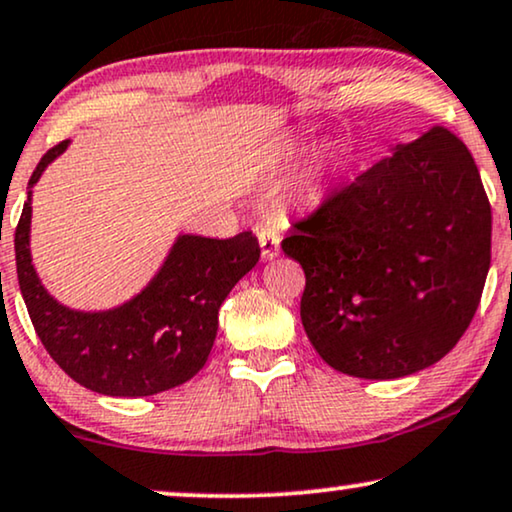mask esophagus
I'll use <instances>...</instances> for the list:
<instances>
[{
    "label": "esophagus",
    "instance_id": "esophagus-1",
    "mask_svg": "<svg viewBox=\"0 0 512 512\" xmlns=\"http://www.w3.org/2000/svg\"><path fill=\"white\" fill-rule=\"evenodd\" d=\"M257 238H260L264 260H274V257H278V252H281V236H278L276 229L262 227L257 231Z\"/></svg>",
    "mask_w": 512,
    "mask_h": 512
}]
</instances>
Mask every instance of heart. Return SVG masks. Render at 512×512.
I'll return each instance as SVG.
<instances>
[{
  "label": "heart",
  "instance_id": "b5f03b06",
  "mask_svg": "<svg viewBox=\"0 0 512 512\" xmlns=\"http://www.w3.org/2000/svg\"><path fill=\"white\" fill-rule=\"evenodd\" d=\"M306 145V140H295V145H292V154L302 152ZM327 166H330V159L327 156H323V159L316 161V166L311 168V173L304 177L302 187H299V194H302L304 201L309 203H318L320 199H323L325 194V185H327Z\"/></svg>",
  "mask_w": 512,
  "mask_h": 512
}]
</instances>
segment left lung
Listing matches in <instances>:
<instances>
[{"label":"left lung","instance_id":"left-lung-1","mask_svg":"<svg viewBox=\"0 0 512 512\" xmlns=\"http://www.w3.org/2000/svg\"><path fill=\"white\" fill-rule=\"evenodd\" d=\"M302 264V325L358 379H400L454 349L492 262V208L468 147L435 126L339 189L281 243Z\"/></svg>","mask_w":512,"mask_h":512}]
</instances>
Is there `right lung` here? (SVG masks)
<instances>
[{
  "label": "right lung",
  "instance_id": "add662e5",
  "mask_svg": "<svg viewBox=\"0 0 512 512\" xmlns=\"http://www.w3.org/2000/svg\"><path fill=\"white\" fill-rule=\"evenodd\" d=\"M70 140L49 149L27 185L16 229V269L27 313L49 356L77 384L114 398H142L185 384L206 365L217 311L260 262L252 231L234 238L180 234L138 295L102 311L70 309L44 288L32 264V187Z\"/></svg>",
  "mask_w": 512,
  "mask_h": 512
}]
</instances>
